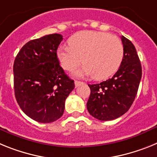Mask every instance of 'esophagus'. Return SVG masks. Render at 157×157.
Here are the masks:
<instances>
[{
	"instance_id": "esophagus-1",
	"label": "esophagus",
	"mask_w": 157,
	"mask_h": 157,
	"mask_svg": "<svg viewBox=\"0 0 157 157\" xmlns=\"http://www.w3.org/2000/svg\"><path fill=\"white\" fill-rule=\"evenodd\" d=\"M84 84V83H83L82 81H80V80H76V81H75V86L76 87L80 86V85H81V84Z\"/></svg>"
}]
</instances>
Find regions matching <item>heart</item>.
Returning a JSON list of instances; mask_svg holds the SVG:
<instances>
[{
    "instance_id": "obj_1",
    "label": "heart",
    "mask_w": 157,
    "mask_h": 157,
    "mask_svg": "<svg viewBox=\"0 0 157 157\" xmlns=\"http://www.w3.org/2000/svg\"><path fill=\"white\" fill-rule=\"evenodd\" d=\"M69 46H60L58 58L64 69L73 70L81 62L78 76H93L96 80L111 77L123 59V45L115 35L103 31H83L69 39Z\"/></svg>"
}]
</instances>
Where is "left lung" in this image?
Here are the masks:
<instances>
[{
  "label": "left lung",
  "mask_w": 157,
  "mask_h": 157,
  "mask_svg": "<svg viewBox=\"0 0 157 157\" xmlns=\"http://www.w3.org/2000/svg\"><path fill=\"white\" fill-rule=\"evenodd\" d=\"M123 59L112 78L88 84L91 93L87 103L89 114L100 121H110L122 116L130 108L137 93L142 70L135 46L121 36Z\"/></svg>",
  "instance_id": "1"
}]
</instances>
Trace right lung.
Returning a JSON list of instances; mask_svg holds the SVG:
<instances>
[{"label":"right lung","instance_id":"obj_1","mask_svg":"<svg viewBox=\"0 0 157 157\" xmlns=\"http://www.w3.org/2000/svg\"><path fill=\"white\" fill-rule=\"evenodd\" d=\"M62 39V35L52 34L29 41L14 61L16 101L28 117L42 123L62 116L65 99L75 87L57 56Z\"/></svg>","mask_w":157,"mask_h":157}]
</instances>
